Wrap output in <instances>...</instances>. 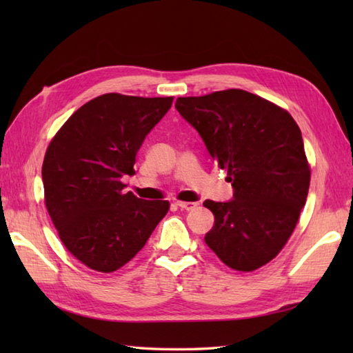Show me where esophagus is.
Wrapping results in <instances>:
<instances>
[{"mask_svg":"<svg viewBox=\"0 0 353 353\" xmlns=\"http://www.w3.org/2000/svg\"><path fill=\"white\" fill-rule=\"evenodd\" d=\"M176 205L181 209H185V211H192L196 208V203H192V201H176Z\"/></svg>","mask_w":353,"mask_h":353,"instance_id":"1","label":"esophagus"}]
</instances>
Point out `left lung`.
Here are the masks:
<instances>
[{
    "label": "left lung",
    "instance_id": "obj_1",
    "mask_svg": "<svg viewBox=\"0 0 353 353\" xmlns=\"http://www.w3.org/2000/svg\"><path fill=\"white\" fill-rule=\"evenodd\" d=\"M176 109L234 188L232 200L203 203L215 216L205 243L234 270L265 265L288 241L308 196L301 129L287 110L243 89L182 97Z\"/></svg>",
    "mask_w": 353,
    "mask_h": 353
}]
</instances>
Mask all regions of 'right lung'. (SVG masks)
I'll return each instance as SVG.
<instances>
[{"instance_id":"obj_1","label":"right lung","mask_w":353,"mask_h":353,"mask_svg":"<svg viewBox=\"0 0 353 353\" xmlns=\"http://www.w3.org/2000/svg\"><path fill=\"white\" fill-rule=\"evenodd\" d=\"M172 97L104 94L74 112L47 148L45 205L74 256L97 272L127 264L168 212L167 200L124 192L137 153Z\"/></svg>"}]
</instances>
